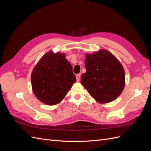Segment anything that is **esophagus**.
Listing matches in <instances>:
<instances>
[{"mask_svg": "<svg viewBox=\"0 0 151 151\" xmlns=\"http://www.w3.org/2000/svg\"><path fill=\"white\" fill-rule=\"evenodd\" d=\"M76 79H77V81L79 82L81 79V74H77L76 75Z\"/></svg>", "mask_w": 151, "mask_h": 151, "instance_id": "1", "label": "esophagus"}]
</instances>
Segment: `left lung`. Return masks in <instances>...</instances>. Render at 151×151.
I'll use <instances>...</instances> for the list:
<instances>
[{"label": "left lung", "instance_id": "8db88e82", "mask_svg": "<svg viewBox=\"0 0 151 151\" xmlns=\"http://www.w3.org/2000/svg\"><path fill=\"white\" fill-rule=\"evenodd\" d=\"M85 67L81 83L94 99L106 103L119 96L125 86V71L112 53L101 50L87 54Z\"/></svg>", "mask_w": 151, "mask_h": 151}]
</instances>
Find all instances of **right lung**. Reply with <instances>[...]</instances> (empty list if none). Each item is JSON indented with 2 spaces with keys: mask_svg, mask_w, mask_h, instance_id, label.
Here are the masks:
<instances>
[{
  "mask_svg": "<svg viewBox=\"0 0 151 151\" xmlns=\"http://www.w3.org/2000/svg\"><path fill=\"white\" fill-rule=\"evenodd\" d=\"M31 85L36 97L42 103H60L71 88L76 77L64 53H45L33 68Z\"/></svg>",
  "mask_w": 151,
  "mask_h": 151,
  "instance_id": "add662e5",
  "label": "right lung"
}]
</instances>
